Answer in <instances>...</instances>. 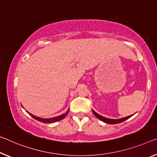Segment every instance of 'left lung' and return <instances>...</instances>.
I'll return each mask as SVG.
<instances>
[{
  "instance_id": "obj_1",
  "label": "left lung",
  "mask_w": 157,
  "mask_h": 157,
  "mask_svg": "<svg viewBox=\"0 0 157 157\" xmlns=\"http://www.w3.org/2000/svg\"><path fill=\"white\" fill-rule=\"evenodd\" d=\"M92 112H93L94 115H95L97 118H98L99 119H100V120H101L102 121H103V122L109 124H116L121 123V122H123V121L126 120V119H128V118H130L131 117H132L133 115V114H132V115L126 117H123V118L118 119H109V118L104 117L100 115V114H98V113H96V112L93 110H92Z\"/></svg>"
}]
</instances>
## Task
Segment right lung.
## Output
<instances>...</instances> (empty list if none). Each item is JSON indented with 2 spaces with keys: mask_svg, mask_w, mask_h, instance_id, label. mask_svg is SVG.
<instances>
[{
  "mask_svg": "<svg viewBox=\"0 0 157 157\" xmlns=\"http://www.w3.org/2000/svg\"><path fill=\"white\" fill-rule=\"evenodd\" d=\"M27 112V111H26ZM69 112V109L68 110V111L66 112V113L64 114H61V115L59 116H57V117H52V118H47V119H45V118H41V117H36L33 115V114H32L31 113H29V112H27L30 115H31L32 117L34 118L35 119H36V120H38L39 121H40V122H43V123H45V124H52V123H54V122H56V121H59L61 120V119H63V118L66 117V116L68 114Z\"/></svg>",
  "mask_w": 157,
  "mask_h": 157,
  "instance_id": "1",
  "label": "right lung"
}]
</instances>
